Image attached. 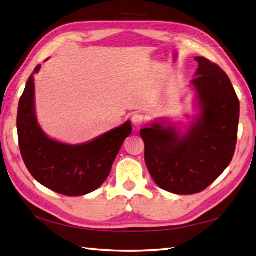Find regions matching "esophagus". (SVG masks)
<instances>
[{"label":"esophagus","mask_w":256,"mask_h":256,"mask_svg":"<svg viewBox=\"0 0 256 256\" xmlns=\"http://www.w3.org/2000/svg\"><path fill=\"white\" fill-rule=\"evenodd\" d=\"M144 116L142 114H139V112H134V114H132V124H134V126L137 128V129H139L140 127L142 126V124H144Z\"/></svg>","instance_id":"esophagus-1"}]
</instances>
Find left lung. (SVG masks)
I'll return each instance as SVG.
<instances>
[{
    "label": "left lung",
    "mask_w": 256,
    "mask_h": 256,
    "mask_svg": "<svg viewBox=\"0 0 256 256\" xmlns=\"http://www.w3.org/2000/svg\"><path fill=\"white\" fill-rule=\"evenodd\" d=\"M191 80L199 114L184 132L166 122L140 130L154 181L176 194H199L228 168L236 151L240 102L230 78L204 57Z\"/></svg>",
    "instance_id": "left-lung-1"
}]
</instances>
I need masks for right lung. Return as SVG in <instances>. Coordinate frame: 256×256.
<instances>
[{
  "label": "right lung",
  "mask_w": 256,
  "mask_h": 256,
  "mask_svg": "<svg viewBox=\"0 0 256 256\" xmlns=\"http://www.w3.org/2000/svg\"><path fill=\"white\" fill-rule=\"evenodd\" d=\"M26 82L18 110V144L26 168L36 181L67 196L95 191L110 174L114 159L132 132L127 122L90 142L67 144L50 138L42 130L35 112L34 75Z\"/></svg>",
  "instance_id": "1"
}]
</instances>
